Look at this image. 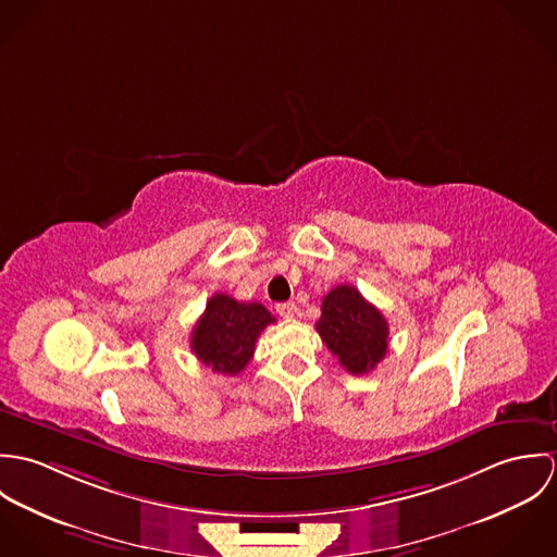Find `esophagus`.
<instances>
[{"instance_id": "esophagus-1", "label": "esophagus", "mask_w": 557, "mask_h": 557, "mask_svg": "<svg viewBox=\"0 0 557 557\" xmlns=\"http://www.w3.org/2000/svg\"><path fill=\"white\" fill-rule=\"evenodd\" d=\"M276 313L281 318H294L296 315V305L294 302H281V305H276Z\"/></svg>"}]
</instances>
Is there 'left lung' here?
Returning a JSON list of instances; mask_svg holds the SVG:
<instances>
[{
  "instance_id": "obj_1",
  "label": "left lung",
  "mask_w": 557,
  "mask_h": 557,
  "mask_svg": "<svg viewBox=\"0 0 557 557\" xmlns=\"http://www.w3.org/2000/svg\"><path fill=\"white\" fill-rule=\"evenodd\" d=\"M315 330L351 375L373 371L388 351V321L351 285H338L323 298Z\"/></svg>"
}]
</instances>
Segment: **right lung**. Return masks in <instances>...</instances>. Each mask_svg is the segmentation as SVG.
<instances>
[{"instance_id": "right-lung-1", "label": "right lung", "mask_w": 557, "mask_h": 557, "mask_svg": "<svg viewBox=\"0 0 557 557\" xmlns=\"http://www.w3.org/2000/svg\"><path fill=\"white\" fill-rule=\"evenodd\" d=\"M276 319L259 302H238L214 294L190 334L195 356L221 375H238L255 354V343L265 325Z\"/></svg>"}]
</instances>
